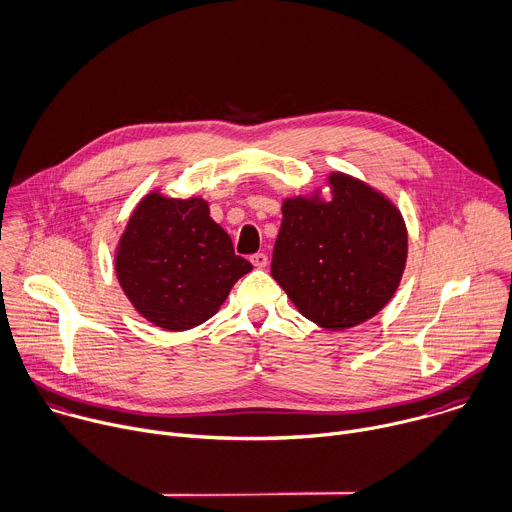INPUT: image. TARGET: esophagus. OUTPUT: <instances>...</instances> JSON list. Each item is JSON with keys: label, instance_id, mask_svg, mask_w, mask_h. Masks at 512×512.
I'll use <instances>...</instances> for the list:
<instances>
[{"label": "esophagus", "instance_id": "esophagus-1", "mask_svg": "<svg viewBox=\"0 0 512 512\" xmlns=\"http://www.w3.org/2000/svg\"><path fill=\"white\" fill-rule=\"evenodd\" d=\"M250 262L256 266V268H264L268 264V256L264 252H258L254 256H250Z\"/></svg>", "mask_w": 512, "mask_h": 512}]
</instances>
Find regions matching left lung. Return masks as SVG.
I'll return each mask as SVG.
<instances>
[{"mask_svg": "<svg viewBox=\"0 0 512 512\" xmlns=\"http://www.w3.org/2000/svg\"><path fill=\"white\" fill-rule=\"evenodd\" d=\"M331 199L286 197L272 252V278L302 317L329 331L375 317L395 294L407 258L399 210L345 173H331Z\"/></svg>", "mask_w": 512, "mask_h": 512, "instance_id": "left-lung-1", "label": "left lung"}]
</instances>
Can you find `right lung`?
I'll use <instances>...</instances> for the list:
<instances>
[{
    "label": "right lung",
    "instance_id": "right-lung-1",
    "mask_svg": "<svg viewBox=\"0 0 512 512\" xmlns=\"http://www.w3.org/2000/svg\"><path fill=\"white\" fill-rule=\"evenodd\" d=\"M250 270L210 218L206 199L159 191L137 203L115 252L119 284L135 311L165 331L206 323Z\"/></svg>",
    "mask_w": 512,
    "mask_h": 512
}]
</instances>
